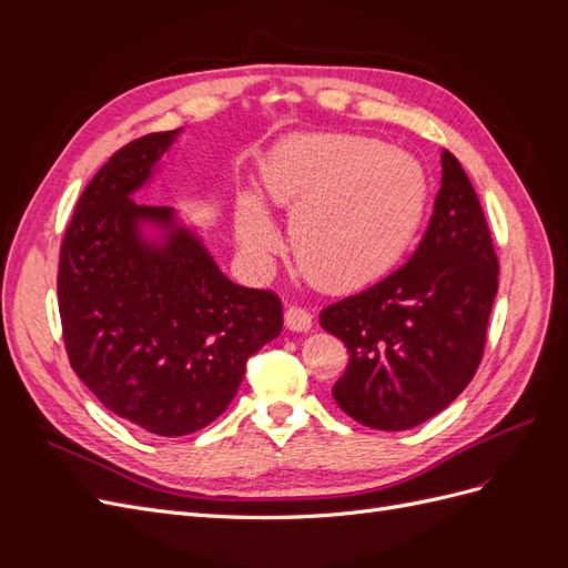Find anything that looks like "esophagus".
I'll return each mask as SVG.
<instances>
[{"label": "esophagus", "mask_w": 568, "mask_h": 568, "mask_svg": "<svg viewBox=\"0 0 568 568\" xmlns=\"http://www.w3.org/2000/svg\"><path fill=\"white\" fill-rule=\"evenodd\" d=\"M284 324L288 332H311L313 326V315L305 311V307H296V305H288L284 311Z\"/></svg>", "instance_id": "obj_1"}]
</instances>
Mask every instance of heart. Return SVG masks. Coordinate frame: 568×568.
<instances>
[{"instance_id": "heart-1", "label": "heart", "mask_w": 568, "mask_h": 568, "mask_svg": "<svg viewBox=\"0 0 568 568\" xmlns=\"http://www.w3.org/2000/svg\"><path fill=\"white\" fill-rule=\"evenodd\" d=\"M267 196L291 211L301 270L324 288L379 280L415 242L428 203L424 165L407 151L355 134L288 140L263 168ZM236 242L255 261L280 246V232L255 192L234 213Z\"/></svg>"}]
</instances>
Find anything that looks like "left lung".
Returning a JSON list of instances; mask_svg holds the SVG:
<instances>
[{"mask_svg": "<svg viewBox=\"0 0 568 568\" xmlns=\"http://www.w3.org/2000/svg\"><path fill=\"white\" fill-rule=\"evenodd\" d=\"M440 165L434 215L409 261L320 315L351 355L332 388L336 405L379 432L436 417L469 386L486 346L495 248L459 161L443 151Z\"/></svg>", "mask_w": 568, "mask_h": 568, "instance_id": "8db88e82", "label": "left lung"}]
</instances>
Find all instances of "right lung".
I'll return each mask as SVG.
<instances>
[{"label":"right lung","mask_w":568,"mask_h":568,"mask_svg":"<svg viewBox=\"0 0 568 568\" xmlns=\"http://www.w3.org/2000/svg\"><path fill=\"white\" fill-rule=\"evenodd\" d=\"M180 134L113 153L82 192L59 261L71 367L113 415L168 438L215 422L246 359L284 324L280 298L227 280L175 209L132 201Z\"/></svg>","instance_id":"obj_1"}]
</instances>
